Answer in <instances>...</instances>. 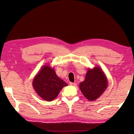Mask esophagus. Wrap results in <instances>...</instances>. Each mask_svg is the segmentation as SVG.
Listing matches in <instances>:
<instances>
[{
  "label": "esophagus",
  "mask_w": 134,
  "mask_h": 134,
  "mask_svg": "<svg viewBox=\"0 0 134 134\" xmlns=\"http://www.w3.org/2000/svg\"><path fill=\"white\" fill-rule=\"evenodd\" d=\"M70 85H71V86H75L76 85V83H73V82H70Z\"/></svg>",
  "instance_id": "34e87169"
}]
</instances>
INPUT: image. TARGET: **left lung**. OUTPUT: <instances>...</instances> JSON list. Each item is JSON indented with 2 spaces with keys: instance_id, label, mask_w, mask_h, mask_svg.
I'll use <instances>...</instances> for the list:
<instances>
[{
  "instance_id": "left-lung-1",
  "label": "left lung",
  "mask_w": 134,
  "mask_h": 134,
  "mask_svg": "<svg viewBox=\"0 0 134 134\" xmlns=\"http://www.w3.org/2000/svg\"><path fill=\"white\" fill-rule=\"evenodd\" d=\"M108 79L99 66L87 69L85 81L79 84V89L89 101L98 98L108 87Z\"/></svg>"
}]
</instances>
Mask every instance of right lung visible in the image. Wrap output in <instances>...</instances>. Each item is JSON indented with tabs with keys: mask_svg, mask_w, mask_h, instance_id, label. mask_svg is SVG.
<instances>
[{
	"mask_svg": "<svg viewBox=\"0 0 134 134\" xmlns=\"http://www.w3.org/2000/svg\"><path fill=\"white\" fill-rule=\"evenodd\" d=\"M32 85L41 98L45 101H51L68 85L56 75L53 67L45 64L34 77Z\"/></svg>",
	"mask_w": 134,
	"mask_h": 134,
	"instance_id": "1",
	"label": "right lung"
}]
</instances>
